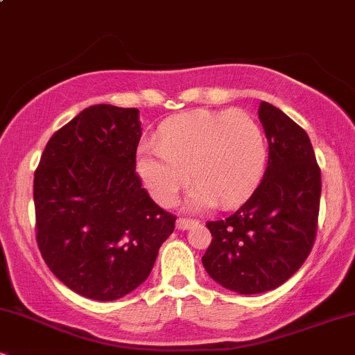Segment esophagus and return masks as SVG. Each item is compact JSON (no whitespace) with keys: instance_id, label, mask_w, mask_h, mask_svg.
I'll list each match as a JSON object with an SVG mask.
<instances>
[{"instance_id":"34e87169","label":"esophagus","mask_w":355,"mask_h":355,"mask_svg":"<svg viewBox=\"0 0 355 355\" xmlns=\"http://www.w3.org/2000/svg\"><path fill=\"white\" fill-rule=\"evenodd\" d=\"M197 220H190V218H178L177 220V229L178 230H190L191 227L197 225Z\"/></svg>"}]
</instances>
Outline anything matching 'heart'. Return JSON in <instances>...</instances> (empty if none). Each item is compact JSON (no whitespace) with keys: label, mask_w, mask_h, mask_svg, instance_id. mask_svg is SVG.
Segmentation results:
<instances>
[{"label":"heart","mask_w":355,"mask_h":355,"mask_svg":"<svg viewBox=\"0 0 355 355\" xmlns=\"http://www.w3.org/2000/svg\"><path fill=\"white\" fill-rule=\"evenodd\" d=\"M263 162L262 130L240 110H197L173 118L158 132L157 145L145 141L137 153L138 175L162 205H172L190 177L197 182L189 198L193 209L217 198L222 205L237 202L257 182Z\"/></svg>","instance_id":"heart-1"}]
</instances>
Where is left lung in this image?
I'll return each mask as SVG.
<instances>
[{
	"label": "left lung",
	"mask_w": 355,
	"mask_h": 355,
	"mask_svg": "<svg viewBox=\"0 0 355 355\" xmlns=\"http://www.w3.org/2000/svg\"><path fill=\"white\" fill-rule=\"evenodd\" d=\"M259 120L268 141L266 173L237 211L207 222L211 243L202 257L215 282L243 295L274 291L305 262L322 190L307 133L267 101L260 103Z\"/></svg>",
	"instance_id": "left-lung-1"
}]
</instances>
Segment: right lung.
Listing matches in <instances>:
<instances>
[{
  "mask_svg": "<svg viewBox=\"0 0 355 355\" xmlns=\"http://www.w3.org/2000/svg\"><path fill=\"white\" fill-rule=\"evenodd\" d=\"M138 113L113 105L85 108L50 138L35 172L44 262L73 292L101 302L145 282L177 220L135 173Z\"/></svg>",
  "mask_w": 355,
  "mask_h": 355,
  "instance_id": "add662e5",
  "label": "right lung"
}]
</instances>
